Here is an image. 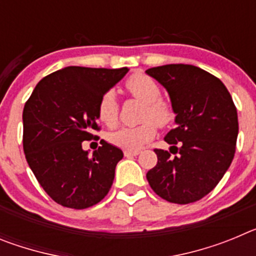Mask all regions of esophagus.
Listing matches in <instances>:
<instances>
[{"instance_id": "obj_1", "label": "esophagus", "mask_w": 256, "mask_h": 256, "mask_svg": "<svg viewBox=\"0 0 256 256\" xmlns=\"http://www.w3.org/2000/svg\"><path fill=\"white\" fill-rule=\"evenodd\" d=\"M140 155V151H124V156L126 158H133V156Z\"/></svg>"}]
</instances>
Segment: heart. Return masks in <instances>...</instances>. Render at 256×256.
Segmentation results:
<instances>
[{"instance_id": "heart-1", "label": "heart", "mask_w": 256, "mask_h": 256, "mask_svg": "<svg viewBox=\"0 0 256 256\" xmlns=\"http://www.w3.org/2000/svg\"><path fill=\"white\" fill-rule=\"evenodd\" d=\"M126 91L130 96L144 104L142 120L137 126H123L108 134V141L126 151H137L155 137L156 126H168L173 119V108L166 101L162 100V92L158 83L144 73H136L126 79ZM98 119L108 126H114L119 116V104L112 91L101 96L97 105Z\"/></svg>"}]
</instances>
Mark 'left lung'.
Listing matches in <instances>:
<instances>
[{
	"label": "left lung",
	"mask_w": 256,
	"mask_h": 256,
	"mask_svg": "<svg viewBox=\"0 0 256 256\" xmlns=\"http://www.w3.org/2000/svg\"><path fill=\"white\" fill-rule=\"evenodd\" d=\"M170 97L174 130L165 136L170 152L156 148L158 164L146 178L156 195L174 204L206 196L223 178L236 151L238 119L234 100L220 79L194 65L151 68ZM174 148V151L171 150Z\"/></svg>",
	"instance_id": "1"
}]
</instances>
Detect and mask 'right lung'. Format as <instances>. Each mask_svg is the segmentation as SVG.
<instances>
[{"label": "right lung", "instance_id": "add662e5", "mask_svg": "<svg viewBox=\"0 0 256 256\" xmlns=\"http://www.w3.org/2000/svg\"><path fill=\"white\" fill-rule=\"evenodd\" d=\"M128 68L68 66L40 79L22 110L26 162L47 195L62 206L86 209L110 191L123 151L101 141L92 156L83 150L97 126V105Z\"/></svg>", "mask_w": 256, "mask_h": 256}]
</instances>
